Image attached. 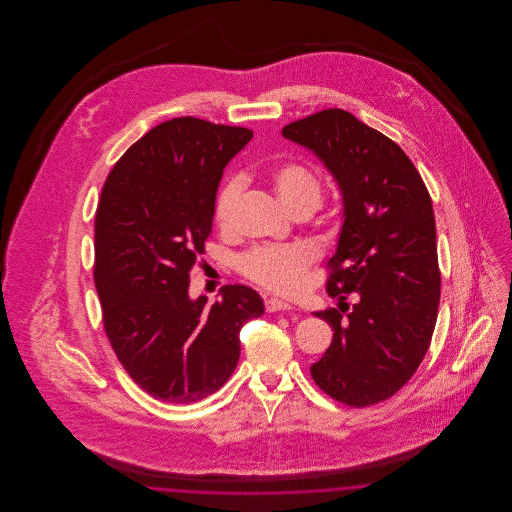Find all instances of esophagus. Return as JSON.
<instances>
[{
	"instance_id": "esophagus-1",
	"label": "esophagus",
	"mask_w": 512,
	"mask_h": 512,
	"mask_svg": "<svg viewBox=\"0 0 512 512\" xmlns=\"http://www.w3.org/2000/svg\"><path fill=\"white\" fill-rule=\"evenodd\" d=\"M265 309L268 313H278V311H292L293 307L278 297H265Z\"/></svg>"
}]
</instances>
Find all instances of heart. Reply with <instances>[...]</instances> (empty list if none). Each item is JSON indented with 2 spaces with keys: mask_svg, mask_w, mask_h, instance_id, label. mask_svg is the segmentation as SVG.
Masks as SVG:
<instances>
[{
  "mask_svg": "<svg viewBox=\"0 0 512 512\" xmlns=\"http://www.w3.org/2000/svg\"><path fill=\"white\" fill-rule=\"evenodd\" d=\"M274 188L280 199L295 211L303 205H320L322 188L317 176L305 165L288 161L278 165L272 172ZM244 182L240 176L224 180L215 197L213 219L220 230H230L234 222V211ZM313 263V253L305 245H259L238 259V270L247 280L272 290L293 293L303 286L305 274Z\"/></svg>",
  "mask_w": 512,
  "mask_h": 512,
  "instance_id": "b5f03b06",
  "label": "heart"
}]
</instances>
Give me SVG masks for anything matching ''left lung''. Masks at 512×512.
Wrapping results in <instances>:
<instances>
[{
	"label": "left lung",
	"instance_id": "8db88e82",
	"mask_svg": "<svg viewBox=\"0 0 512 512\" xmlns=\"http://www.w3.org/2000/svg\"><path fill=\"white\" fill-rule=\"evenodd\" d=\"M313 149L343 195V226L326 292L340 309L315 313L334 338L311 366L318 388L349 407L390 399L422 363L438 318L441 274L432 199L407 153L343 109L284 126ZM358 293L349 308L346 293Z\"/></svg>",
	"mask_w": 512,
	"mask_h": 512
}]
</instances>
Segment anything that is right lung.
<instances>
[{"mask_svg":"<svg viewBox=\"0 0 512 512\" xmlns=\"http://www.w3.org/2000/svg\"><path fill=\"white\" fill-rule=\"evenodd\" d=\"M253 138L244 126L178 117L151 128L109 172L96 211L94 282L103 328L128 376L149 395L195 403L224 386L240 330L265 313L259 293L228 284L190 299L226 163Z\"/></svg>","mask_w":512,"mask_h":512,"instance_id":"1","label":"right lung"}]
</instances>
